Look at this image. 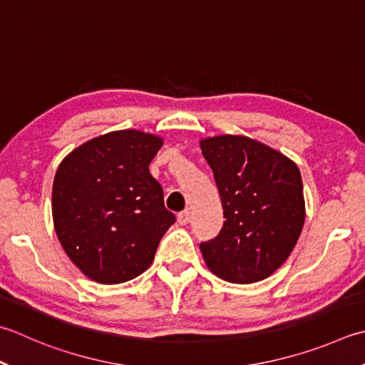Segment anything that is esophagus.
I'll use <instances>...</instances> for the list:
<instances>
[{
  "instance_id": "obj_1",
  "label": "esophagus",
  "mask_w": 365,
  "mask_h": 365,
  "mask_svg": "<svg viewBox=\"0 0 365 365\" xmlns=\"http://www.w3.org/2000/svg\"><path fill=\"white\" fill-rule=\"evenodd\" d=\"M190 220H191V212H190V210L180 212V213H178V215H177V221H178V223H180L182 226H183V225H188Z\"/></svg>"
}]
</instances>
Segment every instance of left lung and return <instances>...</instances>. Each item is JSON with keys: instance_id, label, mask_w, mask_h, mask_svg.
Returning a JSON list of instances; mask_svg holds the SVG:
<instances>
[{"instance_id": "left-lung-1", "label": "left lung", "mask_w": 365, "mask_h": 365, "mask_svg": "<svg viewBox=\"0 0 365 365\" xmlns=\"http://www.w3.org/2000/svg\"><path fill=\"white\" fill-rule=\"evenodd\" d=\"M213 170L225 223L199 248L212 274L248 284L272 275L294 250L305 221L297 164L247 135L199 140Z\"/></svg>"}]
</instances>
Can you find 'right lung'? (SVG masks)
<instances>
[{"label": "right lung", "instance_id": "1", "mask_svg": "<svg viewBox=\"0 0 365 365\" xmlns=\"http://www.w3.org/2000/svg\"><path fill=\"white\" fill-rule=\"evenodd\" d=\"M163 138L139 130L93 138L64 156L53 178V227L68 258L103 284L150 267L175 217L148 170Z\"/></svg>", "mask_w": 365, "mask_h": 365}]
</instances>
